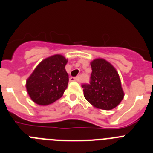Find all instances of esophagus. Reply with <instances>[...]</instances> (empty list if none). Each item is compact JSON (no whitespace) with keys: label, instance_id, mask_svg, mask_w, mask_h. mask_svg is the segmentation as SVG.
<instances>
[{"label":"esophagus","instance_id":"34e87169","mask_svg":"<svg viewBox=\"0 0 153 153\" xmlns=\"http://www.w3.org/2000/svg\"><path fill=\"white\" fill-rule=\"evenodd\" d=\"M79 78L78 76L76 77H70V81H79Z\"/></svg>","mask_w":153,"mask_h":153}]
</instances>
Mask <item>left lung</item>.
I'll return each mask as SVG.
<instances>
[{
	"instance_id": "8db88e82",
	"label": "left lung",
	"mask_w": 153,
	"mask_h": 153,
	"mask_svg": "<svg viewBox=\"0 0 153 153\" xmlns=\"http://www.w3.org/2000/svg\"><path fill=\"white\" fill-rule=\"evenodd\" d=\"M90 84H83V94L94 107L109 110L117 107L124 97L118 72L104 59L91 62Z\"/></svg>"
}]
</instances>
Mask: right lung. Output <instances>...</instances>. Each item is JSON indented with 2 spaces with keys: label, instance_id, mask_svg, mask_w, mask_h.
<instances>
[{
  "label": "right lung",
  "instance_id": "1",
  "mask_svg": "<svg viewBox=\"0 0 153 153\" xmlns=\"http://www.w3.org/2000/svg\"><path fill=\"white\" fill-rule=\"evenodd\" d=\"M67 60L56 54L42 60L27 79L26 88L35 103L47 106L63 96L67 88L69 76L65 70Z\"/></svg>",
  "mask_w": 153,
  "mask_h": 153
}]
</instances>
